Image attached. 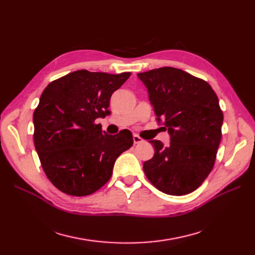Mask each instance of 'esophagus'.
<instances>
[{"label": "esophagus", "instance_id": "1", "mask_svg": "<svg viewBox=\"0 0 255 255\" xmlns=\"http://www.w3.org/2000/svg\"><path fill=\"white\" fill-rule=\"evenodd\" d=\"M133 140H134V143H135V144L140 143V142L143 141L142 138H141L139 135H137V134H134V135H133Z\"/></svg>", "mask_w": 255, "mask_h": 255}]
</instances>
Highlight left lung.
Instances as JSON below:
<instances>
[{"mask_svg": "<svg viewBox=\"0 0 255 255\" xmlns=\"http://www.w3.org/2000/svg\"><path fill=\"white\" fill-rule=\"evenodd\" d=\"M154 112L165 118L170 144L150 140L154 156L143 163L148 180L167 195L196 190L213 170L221 140L223 114L211 85L181 69L164 67L138 73Z\"/></svg>", "mask_w": 255, "mask_h": 255, "instance_id": "left-lung-1", "label": "left lung"}]
</instances>
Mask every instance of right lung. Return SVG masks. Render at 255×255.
I'll use <instances>...</instances> for the list:
<instances>
[{"mask_svg": "<svg viewBox=\"0 0 255 255\" xmlns=\"http://www.w3.org/2000/svg\"><path fill=\"white\" fill-rule=\"evenodd\" d=\"M130 72L78 70L51 82L35 109L34 143L50 182L70 196H88L109 182L115 160L133 145L128 129L102 132L96 119L110 114V100Z\"/></svg>", "mask_w": 255, "mask_h": 255, "instance_id": "add662e5", "label": "right lung"}]
</instances>
